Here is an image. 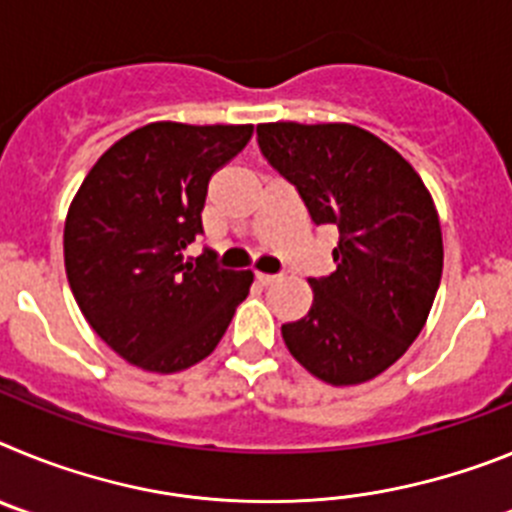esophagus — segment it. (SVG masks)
Masks as SVG:
<instances>
[{"instance_id": "esophagus-1", "label": "esophagus", "mask_w": 512, "mask_h": 512, "mask_svg": "<svg viewBox=\"0 0 512 512\" xmlns=\"http://www.w3.org/2000/svg\"><path fill=\"white\" fill-rule=\"evenodd\" d=\"M256 279H259L264 287H269V284H277L282 282V274H256Z\"/></svg>"}]
</instances>
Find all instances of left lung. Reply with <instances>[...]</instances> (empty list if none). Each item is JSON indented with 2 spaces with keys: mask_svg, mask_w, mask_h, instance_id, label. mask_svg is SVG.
Segmentation results:
<instances>
[{
  "mask_svg": "<svg viewBox=\"0 0 512 512\" xmlns=\"http://www.w3.org/2000/svg\"><path fill=\"white\" fill-rule=\"evenodd\" d=\"M261 153L297 187L315 225H336V271L310 279L305 318L282 338L312 377L348 387L379 377L410 348L443 271L441 223L418 171L348 122H264Z\"/></svg>",
  "mask_w": 512,
  "mask_h": 512,
  "instance_id": "obj_1",
  "label": "left lung"
}]
</instances>
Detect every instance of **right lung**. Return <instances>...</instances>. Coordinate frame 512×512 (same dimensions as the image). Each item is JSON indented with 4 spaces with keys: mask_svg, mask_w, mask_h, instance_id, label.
Listing matches in <instances>:
<instances>
[{
    "mask_svg": "<svg viewBox=\"0 0 512 512\" xmlns=\"http://www.w3.org/2000/svg\"><path fill=\"white\" fill-rule=\"evenodd\" d=\"M253 125L151 122L99 156L71 200L63 261L76 305L107 346L143 372L174 374L215 351L251 271L184 248L202 233L207 184Z\"/></svg>",
    "mask_w": 512,
    "mask_h": 512,
    "instance_id": "add662e5",
    "label": "right lung"
}]
</instances>
